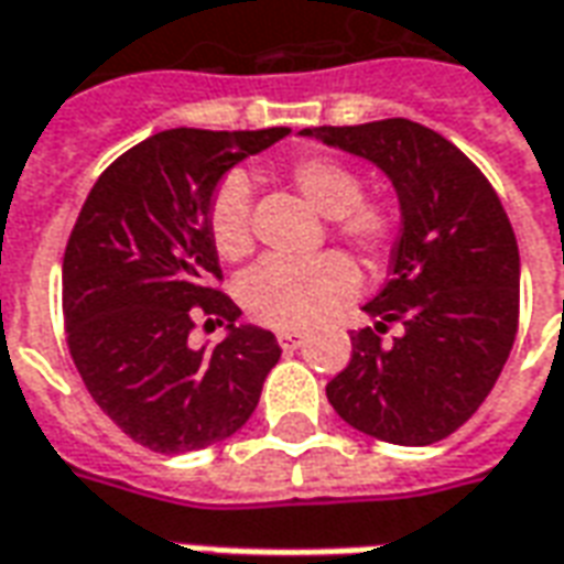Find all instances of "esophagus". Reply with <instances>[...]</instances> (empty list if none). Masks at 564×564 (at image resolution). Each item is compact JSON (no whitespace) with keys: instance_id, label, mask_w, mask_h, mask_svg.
<instances>
[{"instance_id":"34e87169","label":"esophagus","mask_w":564,"mask_h":564,"mask_svg":"<svg viewBox=\"0 0 564 564\" xmlns=\"http://www.w3.org/2000/svg\"><path fill=\"white\" fill-rule=\"evenodd\" d=\"M275 339H279V346H282V349H297L303 339H306V334H303V330H279Z\"/></svg>"}]
</instances>
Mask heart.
<instances>
[{
	"label": "heart",
	"mask_w": 564,
	"mask_h": 564,
	"mask_svg": "<svg viewBox=\"0 0 564 564\" xmlns=\"http://www.w3.org/2000/svg\"><path fill=\"white\" fill-rule=\"evenodd\" d=\"M291 182L318 215L330 218L334 234L355 251L377 261L394 239V215L377 199H365L361 178L346 163L306 158L291 166ZM209 239L218 258L237 263L254 246L251 239V185L242 173H230L209 199ZM358 289V270L339 251L313 258H267L239 285L246 313L261 325L301 330L322 322Z\"/></svg>",
	"instance_id": "heart-1"
}]
</instances>
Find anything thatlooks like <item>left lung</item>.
<instances>
[{
    "label": "left lung",
    "mask_w": 564,
    "mask_h": 564,
    "mask_svg": "<svg viewBox=\"0 0 564 564\" xmlns=\"http://www.w3.org/2000/svg\"><path fill=\"white\" fill-rule=\"evenodd\" d=\"M301 135L379 166L401 206L389 282L361 306L373 327L352 334V361L327 382V401L377 441H443L480 410L517 339L519 249L505 206L453 142L416 121ZM391 321L404 334L382 344Z\"/></svg>",
    "instance_id": "left-lung-1"
}]
</instances>
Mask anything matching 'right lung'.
<instances>
[{"mask_svg":"<svg viewBox=\"0 0 564 564\" xmlns=\"http://www.w3.org/2000/svg\"><path fill=\"white\" fill-rule=\"evenodd\" d=\"M289 133H154L99 175L72 227L63 254L72 361L99 410L154 453H194L237 434L282 355L270 330L239 325V306L215 289L221 267L206 212L225 173ZM199 314L228 330L212 350L186 343Z\"/></svg>","mask_w":564,"mask_h":564,"instance_id":"add662e5","label":"right lung"}]
</instances>
